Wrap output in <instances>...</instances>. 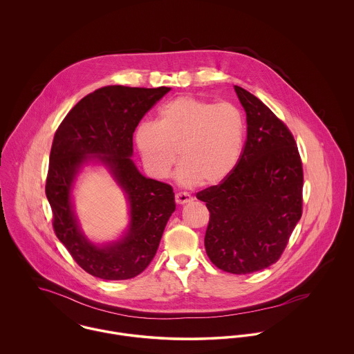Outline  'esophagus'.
<instances>
[{"mask_svg": "<svg viewBox=\"0 0 354 354\" xmlns=\"http://www.w3.org/2000/svg\"><path fill=\"white\" fill-rule=\"evenodd\" d=\"M194 198L188 192H178L176 194V203L177 204H185V203L192 202Z\"/></svg>", "mask_w": 354, "mask_h": 354, "instance_id": "esophagus-1", "label": "esophagus"}]
</instances>
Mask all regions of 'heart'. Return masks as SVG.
I'll return each mask as SVG.
<instances>
[{"label":"heart","instance_id":"b5f03b06","mask_svg":"<svg viewBox=\"0 0 354 354\" xmlns=\"http://www.w3.org/2000/svg\"><path fill=\"white\" fill-rule=\"evenodd\" d=\"M245 138V122L237 106L196 97H180L163 104L156 122H142L135 143L146 170L166 178L177 162L184 185H216L237 166Z\"/></svg>","mask_w":354,"mask_h":354}]
</instances>
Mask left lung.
Returning a JSON list of instances; mask_svg holds the SVG:
<instances>
[{
  "mask_svg": "<svg viewBox=\"0 0 354 354\" xmlns=\"http://www.w3.org/2000/svg\"><path fill=\"white\" fill-rule=\"evenodd\" d=\"M247 113V140L234 170L198 192L209 221L204 247L230 274L277 263L303 214V163L296 140L263 102L234 86Z\"/></svg>",
  "mask_w": 354,
  "mask_h": 354,
  "instance_id": "obj_1",
  "label": "left lung"
}]
</instances>
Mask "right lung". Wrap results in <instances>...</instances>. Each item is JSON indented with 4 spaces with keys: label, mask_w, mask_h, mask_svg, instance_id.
I'll list each match as a JSON object with an SVG mask.
<instances>
[{
    "label": "right lung",
    "mask_w": 354,
    "mask_h": 354,
    "mask_svg": "<svg viewBox=\"0 0 354 354\" xmlns=\"http://www.w3.org/2000/svg\"><path fill=\"white\" fill-rule=\"evenodd\" d=\"M169 91V87H102L77 102L55 131L46 178L53 229L73 260L97 278L121 281L143 272L176 209L173 188L146 178L131 159L138 124ZM90 160L109 169L131 205L127 234L102 248L81 233L70 202L74 177Z\"/></svg>",
    "instance_id": "obj_1"
}]
</instances>
